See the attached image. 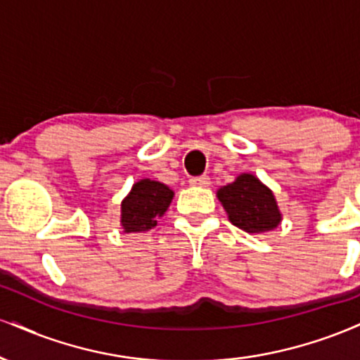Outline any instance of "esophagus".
<instances>
[{"label": "esophagus", "instance_id": "34e87169", "mask_svg": "<svg viewBox=\"0 0 360 360\" xmlns=\"http://www.w3.org/2000/svg\"><path fill=\"white\" fill-rule=\"evenodd\" d=\"M189 183H191L193 186H200V188H206V186L210 184V177L206 174L196 176V177H191V179H189Z\"/></svg>", "mask_w": 360, "mask_h": 360}]
</instances>
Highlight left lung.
Here are the masks:
<instances>
[{"label":"left lung","mask_w":360,"mask_h":360,"mask_svg":"<svg viewBox=\"0 0 360 360\" xmlns=\"http://www.w3.org/2000/svg\"><path fill=\"white\" fill-rule=\"evenodd\" d=\"M218 200L225 206L230 221L249 233L269 232L281 221L271 189L252 174H242L232 184L223 186Z\"/></svg>","instance_id":"1"}]
</instances>
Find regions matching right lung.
Segmentation results:
<instances>
[{"label": "right lung", "mask_w": 360, "mask_h": 360, "mask_svg": "<svg viewBox=\"0 0 360 360\" xmlns=\"http://www.w3.org/2000/svg\"><path fill=\"white\" fill-rule=\"evenodd\" d=\"M174 193L166 184L142 179L134 184L122 203V225L125 232H147L157 225L171 205Z\"/></svg>", "instance_id": "1"}]
</instances>
